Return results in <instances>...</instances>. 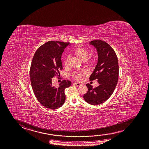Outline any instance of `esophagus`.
Returning <instances> with one entry per match:
<instances>
[{"mask_svg":"<svg viewBox=\"0 0 149 149\" xmlns=\"http://www.w3.org/2000/svg\"><path fill=\"white\" fill-rule=\"evenodd\" d=\"M74 84L77 87H78V86H81V84H79V83H74Z\"/></svg>","mask_w":149,"mask_h":149,"instance_id":"esophagus-1","label":"esophagus"}]
</instances>
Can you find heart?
Wrapping results in <instances>:
<instances>
[{"instance_id":"obj_1","label":"heart","mask_w":149,"mask_h":149,"mask_svg":"<svg viewBox=\"0 0 149 149\" xmlns=\"http://www.w3.org/2000/svg\"><path fill=\"white\" fill-rule=\"evenodd\" d=\"M74 54H75L76 56L78 58V59L81 60V61H85L87 60L88 55H89V52L88 50L83 48V47H78L76 49H75L74 51ZM68 58L66 57L65 58L64 61V66H68ZM93 61L91 62V65H93ZM86 72L85 71H78L76 72L73 74V77L77 81H81L82 79L83 76L85 75Z\"/></svg>"}]
</instances>
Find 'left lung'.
Instances as JSON below:
<instances>
[{
  "instance_id": "obj_1",
  "label": "left lung",
  "mask_w": 149,
  "mask_h": 149,
  "mask_svg": "<svg viewBox=\"0 0 149 149\" xmlns=\"http://www.w3.org/2000/svg\"><path fill=\"white\" fill-rule=\"evenodd\" d=\"M97 49L98 63L90 75V81L97 80L99 86L93 88L86 84L88 91L83 97L91 105L100 104L110 98L114 91L118 79L119 66L118 59L114 50L107 42L101 40L90 42Z\"/></svg>"
}]
</instances>
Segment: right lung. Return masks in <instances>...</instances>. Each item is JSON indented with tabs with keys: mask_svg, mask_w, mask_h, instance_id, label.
<instances>
[{
	"mask_svg": "<svg viewBox=\"0 0 149 149\" xmlns=\"http://www.w3.org/2000/svg\"><path fill=\"white\" fill-rule=\"evenodd\" d=\"M69 42L49 41L39 47L35 53L30 68L31 83L39 102L46 108L57 109L65 100L64 91L71 85L70 81L63 80L59 87L52 86V78L60 75L62 68L61 58Z\"/></svg>",
	"mask_w": 149,
	"mask_h": 149,
	"instance_id": "1",
	"label": "right lung"
}]
</instances>
